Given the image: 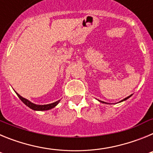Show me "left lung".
Here are the masks:
<instances>
[{
    "mask_svg": "<svg viewBox=\"0 0 153 153\" xmlns=\"http://www.w3.org/2000/svg\"><path fill=\"white\" fill-rule=\"evenodd\" d=\"M131 96H132V95H130V96H129V97H126V98H125V99H123V100H121V101H120V102H123V101H124V100H127V99H129V97H131ZM99 101H100V102H102V103H106V102H103V101H101V100H99Z\"/></svg>",
    "mask_w": 153,
    "mask_h": 153,
    "instance_id": "obj_1",
    "label": "left lung"
}]
</instances>
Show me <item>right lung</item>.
<instances>
[{
  "label": "right lung",
  "instance_id": "obj_1",
  "mask_svg": "<svg viewBox=\"0 0 153 153\" xmlns=\"http://www.w3.org/2000/svg\"><path fill=\"white\" fill-rule=\"evenodd\" d=\"M17 93V97L21 99V100L24 102L26 106H27L28 107L30 108V109H33V110H37V111H44V110H48V109H53V108H54L55 106L59 103L60 100H58L55 102H53V103H50V104H47V105H36V104L33 103V102H31L30 101H29L27 99L24 98V97H21V95H19L18 93Z\"/></svg>",
  "mask_w": 153,
  "mask_h": 153
}]
</instances>
